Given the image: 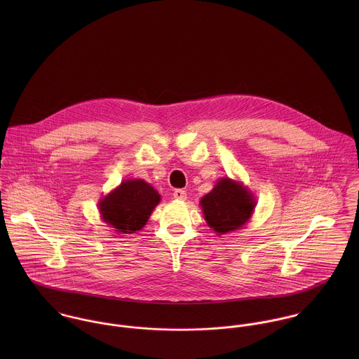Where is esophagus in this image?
Masks as SVG:
<instances>
[{"mask_svg":"<svg viewBox=\"0 0 359 359\" xmlns=\"http://www.w3.org/2000/svg\"><path fill=\"white\" fill-rule=\"evenodd\" d=\"M172 196H174V199H177V201H185V199H187V192L182 191V189H175L174 194H172Z\"/></svg>","mask_w":359,"mask_h":359,"instance_id":"obj_1","label":"esophagus"}]
</instances>
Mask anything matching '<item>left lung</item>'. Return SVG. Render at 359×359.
Wrapping results in <instances>:
<instances>
[{"instance_id": "left-lung-1", "label": "left lung", "mask_w": 359, "mask_h": 359, "mask_svg": "<svg viewBox=\"0 0 359 359\" xmlns=\"http://www.w3.org/2000/svg\"><path fill=\"white\" fill-rule=\"evenodd\" d=\"M199 205L205 224L217 235H226L242 229L250 221L257 202L243 182L224 177L215 182Z\"/></svg>"}]
</instances>
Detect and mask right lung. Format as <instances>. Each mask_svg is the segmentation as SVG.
<instances>
[{
	"label": "right lung",
	"instance_id": "1",
	"mask_svg": "<svg viewBox=\"0 0 359 359\" xmlns=\"http://www.w3.org/2000/svg\"><path fill=\"white\" fill-rule=\"evenodd\" d=\"M161 198L144 180H126L100 199L98 210L103 222L117 235L141 231Z\"/></svg>",
	"mask_w": 359,
	"mask_h": 359
}]
</instances>
